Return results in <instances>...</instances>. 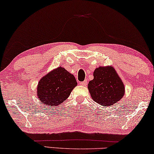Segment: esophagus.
<instances>
[{
  "label": "esophagus",
  "instance_id": "34e87169",
  "mask_svg": "<svg viewBox=\"0 0 154 154\" xmlns=\"http://www.w3.org/2000/svg\"><path fill=\"white\" fill-rule=\"evenodd\" d=\"M87 82H87V80H85V81L80 82V85H82V86H87Z\"/></svg>",
  "mask_w": 154,
  "mask_h": 154
}]
</instances>
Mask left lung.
<instances>
[{"label": "left lung", "instance_id": "left-lung-1", "mask_svg": "<svg viewBox=\"0 0 154 154\" xmlns=\"http://www.w3.org/2000/svg\"><path fill=\"white\" fill-rule=\"evenodd\" d=\"M88 89L95 102L107 106L119 102L125 94L123 82L112 66L96 68Z\"/></svg>", "mask_w": 154, "mask_h": 154}]
</instances>
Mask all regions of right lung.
Returning a JSON list of instances; mask_svg holds the SVG:
<instances>
[{
    "label": "right lung",
    "mask_w": 154,
    "mask_h": 154,
    "mask_svg": "<svg viewBox=\"0 0 154 154\" xmlns=\"http://www.w3.org/2000/svg\"><path fill=\"white\" fill-rule=\"evenodd\" d=\"M77 85L74 75L59 67L44 75L37 85V96L47 106H58L65 102Z\"/></svg>",
    "instance_id": "add662e5"
}]
</instances>
